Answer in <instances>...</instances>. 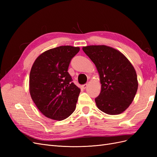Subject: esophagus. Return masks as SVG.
I'll return each mask as SVG.
<instances>
[{"label":"esophagus","instance_id":"obj_1","mask_svg":"<svg viewBox=\"0 0 157 157\" xmlns=\"http://www.w3.org/2000/svg\"><path fill=\"white\" fill-rule=\"evenodd\" d=\"M87 86H88V84H83L82 86V88L83 89H85Z\"/></svg>","mask_w":157,"mask_h":157}]
</instances>
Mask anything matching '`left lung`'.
<instances>
[{"label":"left lung","mask_w":157,"mask_h":157,"mask_svg":"<svg viewBox=\"0 0 157 157\" xmlns=\"http://www.w3.org/2000/svg\"><path fill=\"white\" fill-rule=\"evenodd\" d=\"M82 50L96 65L100 78L101 92L95 99L97 107L109 115L124 112L134 100L138 87L133 65L111 47L88 46Z\"/></svg>","instance_id":"left-lung-1"}]
</instances>
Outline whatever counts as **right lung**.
Here are the masks:
<instances>
[{
  "mask_svg": "<svg viewBox=\"0 0 157 157\" xmlns=\"http://www.w3.org/2000/svg\"><path fill=\"white\" fill-rule=\"evenodd\" d=\"M79 47L61 46L44 52L35 61L29 75L33 101L44 116L62 121L75 110L80 90L68 73Z\"/></svg>",
  "mask_w": 157,
  "mask_h": 157,
  "instance_id": "right-lung-1",
  "label": "right lung"
}]
</instances>
